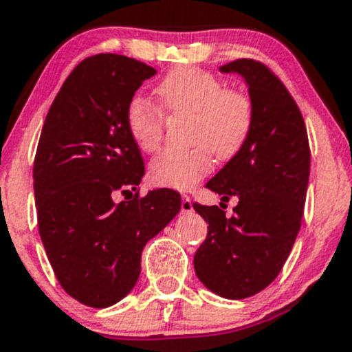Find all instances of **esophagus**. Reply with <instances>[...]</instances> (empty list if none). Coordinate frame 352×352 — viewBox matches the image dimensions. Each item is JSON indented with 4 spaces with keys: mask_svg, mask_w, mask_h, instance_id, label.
<instances>
[{
    "mask_svg": "<svg viewBox=\"0 0 352 352\" xmlns=\"http://www.w3.org/2000/svg\"><path fill=\"white\" fill-rule=\"evenodd\" d=\"M181 212L183 213L193 212V203H191V198L188 197V195H183V197H181Z\"/></svg>",
    "mask_w": 352,
    "mask_h": 352,
    "instance_id": "esophagus-1",
    "label": "esophagus"
}]
</instances>
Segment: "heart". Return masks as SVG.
<instances>
[{
  "mask_svg": "<svg viewBox=\"0 0 352 352\" xmlns=\"http://www.w3.org/2000/svg\"><path fill=\"white\" fill-rule=\"evenodd\" d=\"M161 107L169 113H191L190 149H166L149 164V177L159 186L188 190L210 173L213 155L230 161L254 129V103L239 89L226 88L219 76L203 69H173L155 88ZM125 125L135 146L144 152L157 149L164 137V115L147 98L129 101Z\"/></svg>",
  "mask_w": 352,
  "mask_h": 352,
  "instance_id": "1",
  "label": "heart"
}]
</instances>
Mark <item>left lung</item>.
Listing matches in <instances>:
<instances>
[{
  "label": "left lung",
  "instance_id": "8db88e82",
  "mask_svg": "<svg viewBox=\"0 0 352 352\" xmlns=\"http://www.w3.org/2000/svg\"><path fill=\"white\" fill-rule=\"evenodd\" d=\"M220 71L248 82L254 129L244 149L206 183L223 201L239 198L234 213L193 203L208 223L193 263L206 288L242 300L273 283L292 252L305 206L310 146L298 104L270 67L237 59Z\"/></svg>",
  "mask_w": 352,
  "mask_h": 352
}]
</instances>
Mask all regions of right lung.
Masks as SVG:
<instances>
[{
	"instance_id": "add662e5",
	"label": "right lung",
	"mask_w": 352,
	"mask_h": 352,
	"mask_svg": "<svg viewBox=\"0 0 352 352\" xmlns=\"http://www.w3.org/2000/svg\"><path fill=\"white\" fill-rule=\"evenodd\" d=\"M154 74V67L118 54L88 57L67 76L42 126L34 161L42 244L64 292L93 309L129 295L144 245L181 208L175 190L144 197L137 190L144 159L125 110ZM129 189L136 191L132 199L113 201Z\"/></svg>"
}]
</instances>
